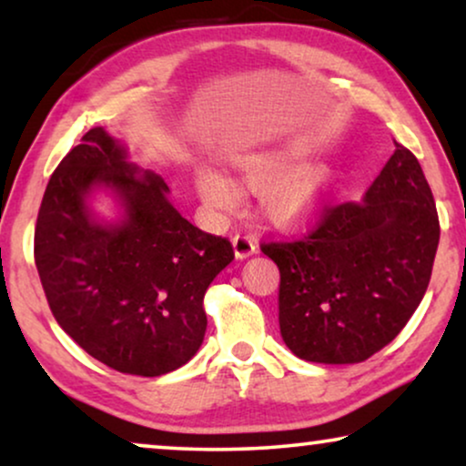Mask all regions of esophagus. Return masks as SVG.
I'll return each mask as SVG.
<instances>
[{
  "label": "esophagus",
  "mask_w": 466,
  "mask_h": 466,
  "mask_svg": "<svg viewBox=\"0 0 466 466\" xmlns=\"http://www.w3.org/2000/svg\"><path fill=\"white\" fill-rule=\"evenodd\" d=\"M233 250L239 260L252 257V254H257V238H252V235H235Z\"/></svg>",
  "instance_id": "34e87169"
}]
</instances>
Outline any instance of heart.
I'll return each mask as SVG.
<instances>
[{"mask_svg": "<svg viewBox=\"0 0 466 466\" xmlns=\"http://www.w3.org/2000/svg\"><path fill=\"white\" fill-rule=\"evenodd\" d=\"M241 177L248 187L260 190L267 212L279 220H308L316 216L333 184L329 169H299V157L292 150H265L244 158ZM197 188L201 199L216 209L228 208L235 199L233 182L214 167L197 171Z\"/></svg>", "mask_w": 466, "mask_h": 466, "instance_id": "heart-1", "label": "heart"}]
</instances>
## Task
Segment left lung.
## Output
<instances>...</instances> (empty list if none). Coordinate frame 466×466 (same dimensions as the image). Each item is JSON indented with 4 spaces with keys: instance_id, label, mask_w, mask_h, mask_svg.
Listing matches in <instances>:
<instances>
[{
    "instance_id": "obj_1",
    "label": "left lung",
    "mask_w": 466,
    "mask_h": 466,
    "mask_svg": "<svg viewBox=\"0 0 466 466\" xmlns=\"http://www.w3.org/2000/svg\"><path fill=\"white\" fill-rule=\"evenodd\" d=\"M439 246L435 199L418 158L397 144L359 203L329 208L308 235L263 244L279 269V333L299 359L354 365L418 309Z\"/></svg>"
}]
</instances>
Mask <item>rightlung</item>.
Instances as JSON below:
<instances>
[{
    "label": "right lung",
    "instance_id": "add662e5",
    "mask_svg": "<svg viewBox=\"0 0 466 466\" xmlns=\"http://www.w3.org/2000/svg\"><path fill=\"white\" fill-rule=\"evenodd\" d=\"M118 219H99L95 192ZM233 246L184 218L155 171L129 163L104 127L86 131L50 176L35 225V267L50 311L78 346L120 373L157 378L197 354L203 297Z\"/></svg>",
    "mask_w": 466,
    "mask_h": 466
}]
</instances>
